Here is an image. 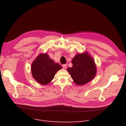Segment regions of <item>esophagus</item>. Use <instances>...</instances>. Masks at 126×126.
<instances>
[{
    "label": "esophagus",
    "mask_w": 126,
    "mask_h": 126,
    "mask_svg": "<svg viewBox=\"0 0 126 126\" xmlns=\"http://www.w3.org/2000/svg\"><path fill=\"white\" fill-rule=\"evenodd\" d=\"M67 64H64V65H63V66H62V67H63V68H64V69H66L67 68Z\"/></svg>",
    "instance_id": "34e87169"
}]
</instances>
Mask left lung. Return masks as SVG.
<instances>
[{"instance_id":"8db88e82","label":"left lung","mask_w":126,"mask_h":126,"mask_svg":"<svg viewBox=\"0 0 126 126\" xmlns=\"http://www.w3.org/2000/svg\"><path fill=\"white\" fill-rule=\"evenodd\" d=\"M72 67H68L74 83L78 85H85L93 80L96 74V66L94 60L87 51L77 54L72 60Z\"/></svg>"}]
</instances>
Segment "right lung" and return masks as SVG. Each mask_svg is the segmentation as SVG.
Masks as SVG:
<instances>
[{"label":"right lung","instance_id":"add662e5","mask_svg":"<svg viewBox=\"0 0 126 126\" xmlns=\"http://www.w3.org/2000/svg\"><path fill=\"white\" fill-rule=\"evenodd\" d=\"M61 68V66L50 58L46 53L40 54L31 65L32 78L43 85L49 84L54 79L57 72Z\"/></svg>","mask_w":126,"mask_h":126}]
</instances>
